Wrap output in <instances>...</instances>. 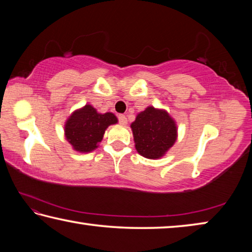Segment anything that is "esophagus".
<instances>
[{"instance_id":"esophagus-1","label":"esophagus","mask_w":252,"mask_h":252,"mask_svg":"<svg viewBox=\"0 0 252 252\" xmlns=\"http://www.w3.org/2000/svg\"><path fill=\"white\" fill-rule=\"evenodd\" d=\"M118 118H119V122H120V125H122V126H126L127 120H126V116H123V114H120V116H119Z\"/></svg>"}]
</instances>
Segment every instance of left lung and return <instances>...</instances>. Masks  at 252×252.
<instances>
[{
	"label": "left lung",
	"mask_w": 252,
	"mask_h": 252,
	"mask_svg": "<svg viewBox=\"0 0 252 252\" xmlns=\"http://www.w3.org/2000/svg\"><path fill=\"white\" fill-rule=\"evenodd\" d=\"M130 126L136 151L147 159L164 157L178 139L176 120L167 110L152 105L136 114Z\"/></svg>",
	"instance_id": "obj_1"
}]
</instances>
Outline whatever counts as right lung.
Segmentation results:
<instances>
[{
  "label": "right lung",
  "instance_id": "right-lung-1",
  "mask_svg": "<svg viewBox=\"0 0 252 252\" xmlns=\"http://www.w3.org/2000/svg\"><path fill=\"white\" fill-rule=\"evenodd\" d=\"M118 118L112 112L100 113L87 103L74 110L64 123V136L74 151L89 153L94 151L110 126L117 125Z\"/></svg>",
  "mask_w": 252,
  "mask_h": 252
}]
</instances>
